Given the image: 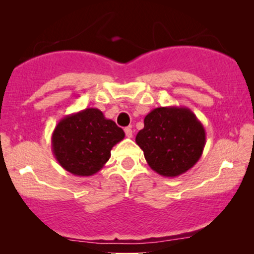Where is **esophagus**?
Masks as SVG:
<instances>
[{
    "instance_id": "34e87169",
    "label": "esophagus",
    "mask_w": 254,
    "mask_h": 254,
    "mask_svg": "<svg viewBox=\"0 0 254 254\" xmlns=\"http://www.w3.org/2000/svg\"><path fill=\"white\" fill-rule=\"evenodd\" d=\"M125 133H126V136H127L128 138L133 137V130H131V128H130V127L125 128Z\"/></svg>"
}]
</instances>
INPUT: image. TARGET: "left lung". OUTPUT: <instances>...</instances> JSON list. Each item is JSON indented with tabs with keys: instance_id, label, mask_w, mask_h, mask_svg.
I'll return each instance as SVG.
<instances>
[{
	"instance_id": "obj_1",
	"label": "left lung",
	"mask_w": 254,
	"mask_h": 254,
	"mask_svg": "<svg viewBox=\"0 0 254 254\" xmlns=\"http://www.w3.org/2000/svg\"><path fill=\"white\" fill-rule=\"evenodd\" d=\"M135 142L155 172L173 178L199 161L206 144V131L187 107H157L145 116L144 127Z\"/></svg>"
}]
</instances>
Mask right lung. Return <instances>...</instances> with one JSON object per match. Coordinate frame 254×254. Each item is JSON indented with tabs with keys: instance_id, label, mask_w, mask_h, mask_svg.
<instances>
[{
	"instance_id": "add662e5",
	"label": "right lung",
	"mask_w": 254,
	"mask_h": 254,
	"mask_svg": "<svg viewBox=\"0 0 254 254\" xmlns=\"http://www.w3.org/2000/svg\"><path fill=\"white\" fill-rule=\"evenodd\" d=\"M124 130L98 109H85L59 121L52 134V151L65 171L90 177L103 169Z\"/></svg>"
}]
</instances>
